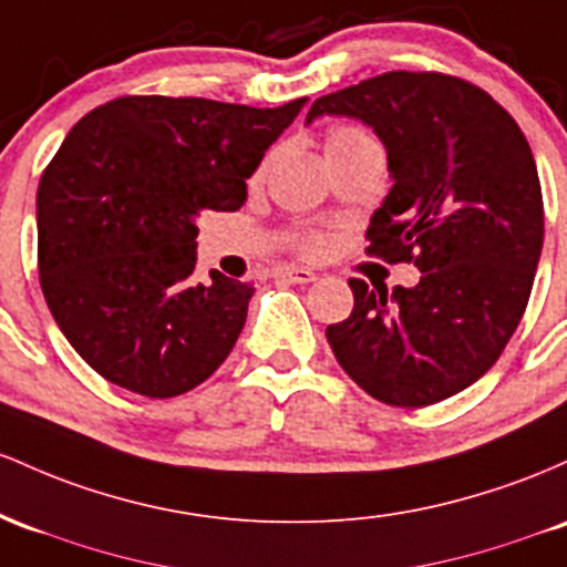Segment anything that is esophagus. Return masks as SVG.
<instances>
[{"label":"esophagus","mask_w":567,"mask_h":567,"mask_svg":"<svg viewBox=\"0 0 567 567\" xmlns=\"http://www.w3.org/2000/svg\"><path fill=\"white\" fill-rule=\"evenodd\" d=\"M276 276L284 278V281H289V284H313L316 281L313 270H308V267H295V265L278 267Z\"/></svg>","instance_id":"1"}]
</instances>
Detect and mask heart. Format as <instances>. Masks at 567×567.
I'll return each mask as SVG.
<instances>
[{"label":"heart","mask_w":567,"mask_h":567,"mask_svg":"<svg viewBox=\"0 0 567 567\" xmlns=\"http://www.w3.org/2000/svg\"><path fill=\"white\" fill-rule=\"evenodd\" d=\"M367 146H378L367 131L353 128V125H340V128H332L327 133V161H337V157H346L351 155V152L367 150ZM265 165L259 168V174L265 171ZM318 246H321V240L313 238V235H305V249L316 251Z\"/></svg>","instance_id":"obj_1"}]
</instances>
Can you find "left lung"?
I'll list each match as a JSON object with an SVG mask.
<instances>
[{"instance_id": "8db88e82", "label": "left lung", "mask_w": 567, "mask_h": 567, "mask_svg": "<svg viewBox=\"0 0 567 567\" xmlns=\"http://www.w3.org/2000/svg\"><path fill=\"white\" fill-rule=\"evenodd\" d=\"M369 125L393 187L369 219V254L415 262L412 289L353 278V313L327 327L334 359L369 396L425 406L498 361L530 297L544 200L527 138L482 87L434 72H388L321 95L308 120Z\"/></svg>"}]
</instances>
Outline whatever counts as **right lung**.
I'll list each match as a JSON object with an SVG mask.
<instances>
[{
	"mask_svg": "<svg viewBox=\"0 0 567 567\" xmlns=\"http://www.w3.org/2000/svg\"><path fill=\"white\" fill-rule=\"evenodd\" d=\"M305 104L125 95L66 133L37 189L40 281L101 378L171 399L230 355L254 286L195 278L198 219L244 206L246 179Z\"/></svg>",
	"mask_w": 567,
	"mask_h": 567,
	"instance_id": "obj_1",
	"label": "right lung"
}]
</instances>
